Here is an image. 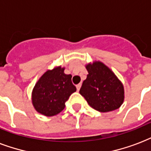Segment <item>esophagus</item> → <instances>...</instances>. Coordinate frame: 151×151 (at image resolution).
I'll list each match as a JSON object with an SVG mask.
<instances>
[{
	"label": "esophagus",
	"mask_w": 151,
	"mask_h": 151,
	"mask_svg": "<svg viewBox=\"0 0 151 151\" xmlns=\"http://www.w3.org/2000/svg\"><path fill=\"white\" fill-rule=\"evenodd\" d=\"M80 87H81V83H79L77 84L76 85V89H77V91H79V89H80Z\"/></svg>",
	"instance_id": "obj_1"
}]
</instances>
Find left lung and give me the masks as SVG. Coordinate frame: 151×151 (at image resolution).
<instances>
[{"label": "left lung", "instance_id": "1", "mask_svg": "<svg viewBox=\"0 0 151 151\" xmlns=\"http://www.w3.org/2000/svg\"><path fill=\"white\" fill-rule=\"evenodd\" d=\"M86 68L88 75L79 94L89 106L101 113L120 108L124 101V88L114 72L99 60L86 64Z\"/></svg>", "mask_w": 151, "mask_h": 151}]
</instances>
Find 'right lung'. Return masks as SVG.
<instances>
[{
  "label": "right lung",
  "mask_w": 151,
  "mask_h": 151,
  "mask_svg": "<svg viewBox=\"0 0 151 151\" xmlns=\"http://www.w3.org/2000/svg\"><path fill=\"white\" fill-rule=\"evenodd\" d=\"M60 66L49 69L39 78L31 93V101L38 113L46 116L57 115L65 109L70 95L76 91L72 76Z\"/></svg>",
  "instance_id": "right-lung-1"
}]
</instances>
